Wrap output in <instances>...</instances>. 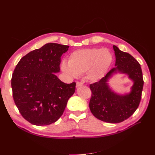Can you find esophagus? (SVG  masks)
<instances>
[{
    "label": "esophagus",
    "instance_id": "esophagus-1",
    "mask_svg": "<svg viewBox=\"0 0 155 155\" xmlns=\"http://www.w3.org/2000/svg\"><path fill=\"white\" fill-rule=\"evenodd\" d=\"M83 85V83L82 82H77V83H76V87L78 88L79 87L82 86Z\"/></svg>",
    "mask_w": 155,
    "mask_h": 155
}]
</instances>
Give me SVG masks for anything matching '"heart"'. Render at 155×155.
Here are the masks:
<instances>
[{"label":"heart","instance_id":"obj_1","mask_svg":"<svg viewBox=\"0 0 155 155\" xmlns=\"http://www.w3.org/2000/svg\"><path fill=\"white\" fill-rule=\"evenodd\" d=\"M112 60L113 55L108 49L92 48L78 50L70 55L68 64L62 63L61 70L72 78L86 72L88 80L97 81L105 76Z\"/></svg>","mask_w":155,"mask_h":155}]
</instances>
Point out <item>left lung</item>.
Wrapping results in <instances>:
<instances>
[{
  "label": "left lung",
  "instance_id": "1",
  "mask_svg": "<svg viewBox=\"0 0 155 155\" xmlns=\"http://www.w3.org/2000/svg\"><path fill=\"white\" fill-rule=\"evenodd\" d=\"M116 67L105 77L90 85L92 91L89 108L96 118L107 123H120L133 115L138 109L142 97L143 80L140 64L130 54L113 45ZM117 73L127 74L134 82L131 91L120 95L112 91L107 82Z\"/></svg>",
  "mask_w": 155,
  "mask_h": 155
}]
</instances>
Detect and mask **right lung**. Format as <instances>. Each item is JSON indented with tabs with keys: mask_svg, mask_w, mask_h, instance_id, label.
I'll return each instance as SVG.
<instances>
[{
	"mask_svg": "<svg viewBox=\"0 0 155 155\" xmlns=\"http://www.w3.org/2000/svg\"><path fill=\"white\" fill-rule=\"evenodd\" d=\"M69 46L48 43L22 58L14 70L12 88L15 104L23 118L35 125H47L62 116L76 83L66 84L55 74Z\"/></svg>",
	"mask_w": 155,
	"mask_h": 155,
	"instance_id": "1",
	"label": "right lung"
}]
</instances>
